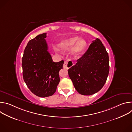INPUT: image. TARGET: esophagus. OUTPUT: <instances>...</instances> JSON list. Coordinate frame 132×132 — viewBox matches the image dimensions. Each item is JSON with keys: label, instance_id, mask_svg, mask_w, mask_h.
Here are the masks:
<instances>
[{"label": "esophagus", "instance_id": "1", "mask_svg": "<svg viewBox=\"0 0 132 132\" xmlns=\"http://www.w3.org/2000/svg\"><path fill=\"white\" fill-rule=\"evenodd\" d=\"M73 62L71 61V60L70 59H68L65 61L64 64L63 65V67L64 68L68 69L70 67H71L73 66Z\"/></svg>", "mask_w": 132, "mask_h": 132}]
</instances>
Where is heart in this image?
Masks as SVG:
<instances>
[{
    "label": "heart",
    "instance_id": "1",
    "mask_svg": "<svg viewBox=\"0 0 132 132\" xmlns=\"http://www.w3.org/2000/svg\"><path fill=\"white\" fill-rule=\"evenodd\" d=\"M87 44V41L85 39L79 38L77 36H74L62 41L59 46L63 51H68L72 48V54L75 57H78L85 51Z\"/></svg>",
    "mask_w": 132,
    "mask_h": 132
}]
</instances>
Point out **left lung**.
Wrapping results in <instances>:
<instances>
[{
	"label": "left lung",
	"instance_id": "obj_1",
	"mask_svg": "<svg viewBox=\"0 0 132 132\" xmlns=\"http://www.w3.org/2000/svg\"><path fill=\"white\" fill-rule=\"evenodd\" d=\"M109 68L108 53L102 42L97 39L68 72L76 90L82 95L90 96L103 87Z\"/></svg>",
	"mask_w": 132,
	"mask_h": 132
}]
</instances>
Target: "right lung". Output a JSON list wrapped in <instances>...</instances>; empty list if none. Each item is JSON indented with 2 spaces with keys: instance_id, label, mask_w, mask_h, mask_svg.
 <instances>
[{
  "instance_id": "1",
  "label": "right lung",
  "mask_w": 132,
  "mask_h": 132,
  "mask_svg": "<svg viewBox=\"0 0 132 132\" xmlns=\"http://www.w3.org/2000/svg\"><path fill=\"white\" fill-rule=\"evenodd\" d=\"M46 33L30 40L25 48L22 60L23 77L30 91L35 95L45 98L55 92L60 81L59 71L64 61L54 62L47 51Z\"/></svg>"
}]
</instances>
